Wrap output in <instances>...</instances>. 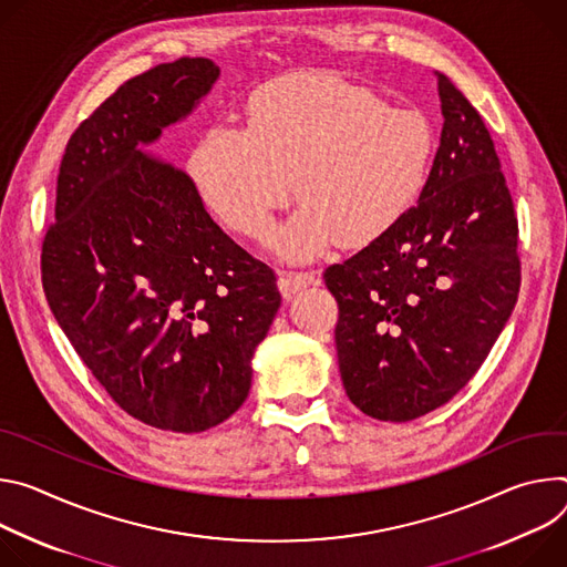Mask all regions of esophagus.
Masks as SVG:
<instances>
[{"mask_svg":"<svg viewBox=\"0 0 567 567\" xmlns=\"http://www.w3.org/2000/svg\"><path fill=\"white\" fill-rule=\"evenodd\" d=\"M312 284H318L316 272H292V270L279 272V290L284 292V297H290Z\"/></svg>","mask_w":567,"mask_h":567,"instance_id":"esophagus-1","label":"esophagus"}]
</instances>
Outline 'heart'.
Wrapping results in <instances>:
<instances>
[{"label":"heart","mask_w":567,"mask_h":567,"mask_svg":"<svg viewBox=\"0 0 567 567\" xmlns=\"http://www.w3.org/2000/svg\"><path fill=\"white\" fill-rule=\"evenodd\" d=\"M245 116V128H207L186 171L207 212L245 238L272 229L295 182L303 209L275 240L288 259L388 234L416 205L436 148L423 114L322 70L264 83Z\"/></svg>","instance_id":"obj_1"}]
</instances>
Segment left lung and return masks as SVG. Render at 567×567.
Instances as JSON below:
<instances>
[{"instance_id":"1","label":"left lung","mask_w":567,"mask_h":567,"mask_svg":"<svg viewBox=\"0 0 567 567\" xmlns=\"http://www.w3.org/2000/svg\"><path fill=\"white\" fill-rule=\"evenodd\" d=\"M442 144L419 203L381 238L324 270L351 403L412 421L482 367L520 290L518 218L491 133L439 74Z\"/></svg>"}]
</instances>
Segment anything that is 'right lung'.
<instances>
[{
	"mask_svg": "<svg viewBox=\"0 0 567 567\" xmlns=\"http://www.w3.org/2000/svg\"><path fill=\"white\" fill-rule=\"evenodd\" d=\"M177 58L116 87L62 155L42 288L72 347L131 416L203 432L247 399L251 355L281 295L270 266L236 245L186 173L146 157L218 79Z\"/></svg>",
	"mask_w": 567,
	"mask_h": 567,
	"instance_id": "obj_1",
	"label": "right lung"
}]
</instances>
